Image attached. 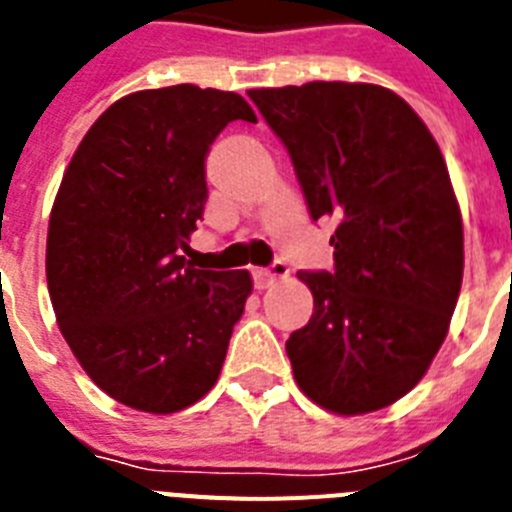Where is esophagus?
<instances>
[{
    "label": "esophagus",
    "mask_w": 512,
    "mask_h": 512,
    "mask_svg": "<svg viewBox=\"0 0 512 512\" xmlns=\"http://www.w3.org/2000/svg\"><path fill=\"white\" fill-rule=\"evenodd\" d=\"M289 274V266L284 261H274V264L264 266V269L253 271V284L259 289L271 287V284L277 282V279H284Z\"/></svg>",
    "instance_id": "34e87169"
}]
</instances>
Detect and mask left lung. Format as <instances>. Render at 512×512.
<instances>
[{"label": "left lung", "mask_w": 512, "mask_h": 512, "mask_svg": "<svg viewBox=\"0 0 512 512\" xmlns=\"http://www.w3.org/2000/svg\"><path fill=\"white\" fill-rule=\"evenodd\" d=\"M287 148L333 269L297 271L312 318L287 341L300 390L338 415L387 408L438 354L464 271L449 169L405 99L374 84L251 89Z\"/></svg>", "instance_id": "left-lung-1"}]
</instances>
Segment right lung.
<instances>
[{"label": "right lung", "mask_w": 512, "mask_h": 512, "mask_svg": "<svg viewBox=\"0 0 512 512\" xmlns=\"http://www.w3.org/2000/svg\"><path fill=\"white\" fill-rule=\"evenodd\" d=\"M243 97L176 84L115 102L63 174L45 274L56 320L99 390L143 413L200 400L251 295L248 271L194 269L182 253L207 202L205 161Z\"/></svg>", "instance_id": "add662e5"}]
</instances>
